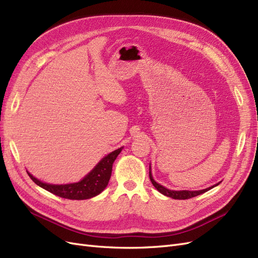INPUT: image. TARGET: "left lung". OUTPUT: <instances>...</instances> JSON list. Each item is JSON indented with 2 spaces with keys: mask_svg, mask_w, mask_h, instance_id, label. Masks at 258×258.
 <instances>
[{
  "mask_svg": "<svg viewBox=\"0 0 258 258\" xmlns=\"http://www.w3.org/2000/svg\"><path fill=\"white\" fill-rule=\"evenodd\" d=\"M149 177H150V180L152 182V184L154 185V187L159 190V192L165 196L167 197H171L173 199H188V198H192V197H195V196H198L201 194H204L206 193L207 190H209L211 188H213L214 186H218L221 182H219V183L214 184L210 187H207L205 189H199V190H187V189H182V190H174V189H169L167 187H165L163 185H161L160 183H157V182L153 179L152 177V172H151V165L149 166Z\"/></svg>",
  "mask_w": 258,
  "mask_h": 258,
  "instance_id": "1",
  "label": "left lung"
}]
</instances>
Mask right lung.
Wrapping results in <instances>:
<instances>
[{
    "label": "right lung",
    "instance_id": "obj_1",
    "mask_svg": "<svg viewBox=\"0 0 258 258\" xmlns=\"http://www.w3.org/2000/svg\"><path fill=\"white\" fill-rule=\"evenodd\" d=\"M123 147L112 151L108 155L104 156L99 161L95 167L91 170L87 176H85L80 181L75 182V183L69 184H50L46 183L35 178L29 171L28 174L30 178L35 182V183L43 187L56 196L68 199H75V201H84V199L92 198L98 194H101L108 185V182L111 177L112 164L117 156L122 151Z\"/></svg>",
    "mask_w": 258,
    "mask_h": 258
}]
</instances>
